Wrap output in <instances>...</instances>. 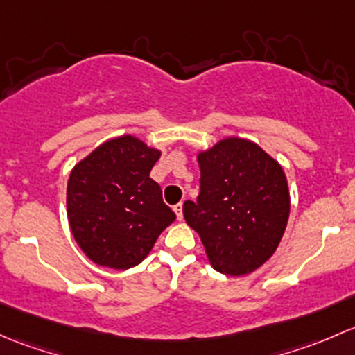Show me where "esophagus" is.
Returning a JSON list of instances; mask_svg holds the SVG:
<instances>
[{
	"label": "esophagus",
	"mask_w": 355,
	"mask_h": 355,
	"mask_svg": "<svg viewBox=\"0 0 355 355\" xmlns=\"http://www.w3.org/2000/svg\"><path fill=\"white\" fill-rule=\"evenodd\" d=\"M174 211H176V217L178 220H182V203L174 205Z\"/></svg>",
	"instance_id": "esophagus-1"
}]
</instances>
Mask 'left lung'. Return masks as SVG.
<instances>
[{"label":"left lung","instance_id":"obj_1","mask_svg":"<svg viewBox=\"0 0 355 355\" xmlns=\"http://www.w3.org/2000/svg\"><path fill=\"white\" fill-rule=\"evenodd\" d=\"M200 195L184 202L186 224L200 234L217 272H254L279 248L291 196L282 166L254 141L229 137L198 153Z\"/></svg>","mask_w":355,"mask_h":355}]
</instances>
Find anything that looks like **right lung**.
<instances>
[{
  "label": "right lung",
  "instance_id": "obj_1",
  "mask_svg": "<svg viewBox=\"0 0 355 355\" xmlns=\"http://www.w3.org/2000/svg\"><path fill=\"white\" fill-rule=\"evenodd\" d=\"M160 150L133 135L98 145L71 169L67 214L73 237L101 266L128 270L144 261L176 214L150 178Z\"/></svg>",
  "mask_w": 355,
  "mask_h": 355
}]
</instances>
